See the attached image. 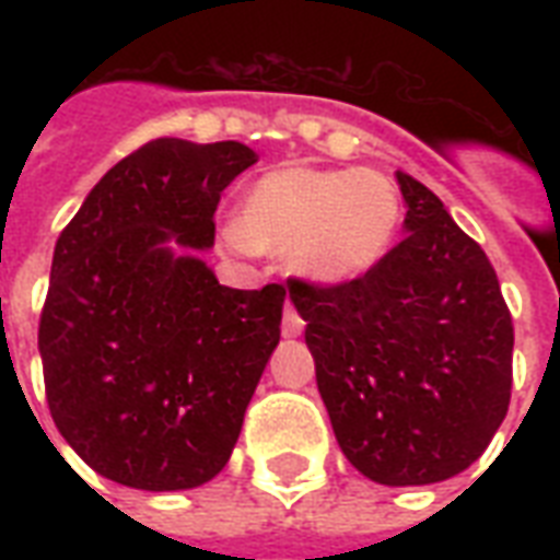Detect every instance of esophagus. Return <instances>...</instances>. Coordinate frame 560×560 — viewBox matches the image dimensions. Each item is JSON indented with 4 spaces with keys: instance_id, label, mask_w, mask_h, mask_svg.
Here are the masks:
<instances>
[{
    "instance_id": "esophagus-1",
    "label": "esophagus",
    "mask_w": 560,
    "mask_h": 560,
    "mask_svg": "<svg viewBox=\"0 0 560 560\" xmlns=\"http://www.w3.org/2000/svg\"><path fill=\"white\" fill-rule=\"evenodd\" d=\"M302 331H305V319H302L296 307L288 302V307H284V319H281V334H284V337H299Z\"/></svg>"
}]
</instances>
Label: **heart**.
I'll return each instance as SVG.
<instances>
[{"mask_svg":"<svg viewBox=\"0 0 560 560\" xmlns=\"http://www.w3.org/2000/svg\"><path fill=\"white\" fill-rule=\"evenodd\" d=\"M400 218L398 186L377 171L284 165L249 186L226 237L237 249L288 253L299 279L340 288L381 267Z\"/></svg>","mask_w":560,"mask_h":560,"instance_id":"heart-1","label":"heart"}]
</instances>
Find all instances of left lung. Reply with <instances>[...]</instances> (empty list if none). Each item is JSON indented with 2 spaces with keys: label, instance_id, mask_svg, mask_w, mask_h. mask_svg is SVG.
I'll return each instance as SVG.
<instances>
[{
  "label": "left lung",
  "instance_id": "1",
  "mask_svg": "<svg viewBox=\"0 0 560 560\" xmlns=\"http://www.w3.org/2000/svg\"><path fill=\"white\" fill-rule=\"evenodd\" d=\"M404 232L340 288H290L346 459L381 486H430L474 465L512 398V314L497 272L444 202L398 171Z\"/></svg>",
  "mask_w": 560,
  "mask_h": 560
}]
</instances>
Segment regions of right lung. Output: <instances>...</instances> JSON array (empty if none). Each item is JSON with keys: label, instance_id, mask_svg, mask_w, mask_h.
<instances>
[{"label": "right lung", "instance_id": "right-lung-1", "mask_svg": "<svg viewBox=\"0 0 560 560\" xmlns=\"http://www.w3.org/2000/svg\"><path fill=\"white\" fill-rule=\"evenodd\" d=\"M255 162L241 142L153 139L57 237L37 337L48 409L118 486L218 477L279 346L288 290L223 288L197 253L214 246L220 191Z\"/></svg>", "mask_w": 560, "mask_h": 560}]
</instances>
